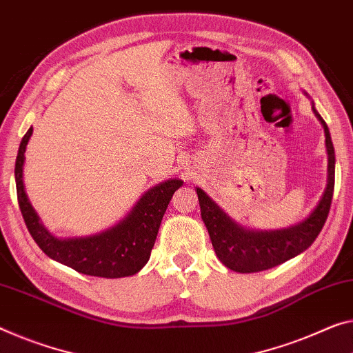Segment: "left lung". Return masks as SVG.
<instances>
[{
  "label": "left lung",
  "mask_w": 353,
  "mask_h": 353,
  "mask_svg": "<svg viewBox=\"0 0 353 353\" xmlns=\"http://www.w3.org/2000/svg\"><path fill=\"white\" fill-rule=\"evenodd\" d=\"M312 112L316 113L325 132V146H327L328 154L327 188L317 207L301 222L278 230L246 229L233 221L230 216H227L216 202L205 194L203 189L195 188L199 195L200 213L210 233L211 245L214 248L216 256L227 268L236 273H257V271L278 267L306 251L321 233L333 199L334 148L327 123L319 115L314 102Z\"/></svg>",
  "instance_id": "8db88e82"
}]
</instances>
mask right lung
<instances>
[{
	"label": "right lung",
	"mask_w": 353,
	"mask_h": 353,
	"mask_svg": "<svg viewBox=\"0 0 353 353\" xmlns=\"http://www.w3.org/2000/svg\"><path fill=\"white\" fill-rule=\"evenodd\" d=\"M31 134L32 128L28 129L20 142L15 159V186L20 211L37 246L50 259L88 276L115 279L139 273L150 260L161 221L172 195L181 188L183 181L170 178L150 188L132 210L110 229L88 236L57 238L42 224L25 191V151Z\"/></svg>",
	"instance_id": "obj_1"
}]
</instances>
